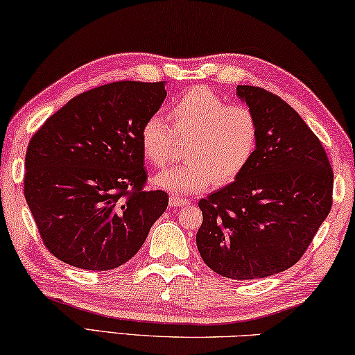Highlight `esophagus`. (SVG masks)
Returning <instances> with one entry per match:
<instances>
[{
	"label": "esophagus",
	"mask_w": 355,
	"mask_h": 355,
	"mask_svg": "<svg viewBox=\"0 0 355 355\" xmlns=\"http://www.w3.org/2000/svg\"><path fill=\"white\" fill-rule=\"evenodd\" d=\"M189 205V200H184L181 196H176L173 195L170 196V206L171 207H182V206H187Z\"/></svg>",
	"instance_id": "obj_1"
}]
</instances>
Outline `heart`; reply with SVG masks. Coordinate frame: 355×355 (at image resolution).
Here are the masks:
<instances>
[{"label":"heart","mask_w":355,"mask_h":355,"mask_svg":"<svg viewBox=\"0 0 355 355\" xmlns=\"http://www.w3.org/2000/svg\"><path fill=\"white\" fill-rule=\"evenodd\" d=\"M179 141H187L182 165L168 168L153 179L155 187L174 195H193L236 181L257 154L259 124L245 105H228L211 89L193 88L168 108ZM139 148L153 166H164L174 148V136L159 114L139 129Z\"/></svg>","instance_id":"heart-1"}]
</instances>
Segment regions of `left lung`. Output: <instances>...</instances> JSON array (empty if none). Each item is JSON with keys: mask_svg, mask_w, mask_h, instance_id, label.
I'll list each match as a JSON object with an SVG mask.
<instances>
[{"mask_svg": "<svg viewBox=\"0 0 355 355\" xmlns=\"http://www.w3.org/2000/svg\"><path fill=\"white\" fill-rule=\"evenodd\" d=\"M236 94L257 116L258 149L234 182L200 200L196 245L218 275L253 280L302 258L332 207L334 171L286 102L258 86H237Z\"/></svg>", "mask_w": 355, "mask_h": 355, "instance_id": "left-lung-1", "label": "left lung"}]
</instances>
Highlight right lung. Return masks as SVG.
I'll return each mask as SVG.
<instances>
[{
	"label": "right lung",
	"mask_w": 355,
	"mask_h": 355,
	"mask_svg": "<svg viewBox=\"0 0 355 355\" xmlns=\"http://www.w3.org/2000/svg\"><path fill=\"white\" fill-rule=\"evenodd\" d=\"M165 81H116L73 97L34 133L25 198L45 247L62 263L110 270L135 257L168 195L144 190L139 129Z\"/></svg>",
	"instance_id": "right-lung-1"
}]
</instances>
